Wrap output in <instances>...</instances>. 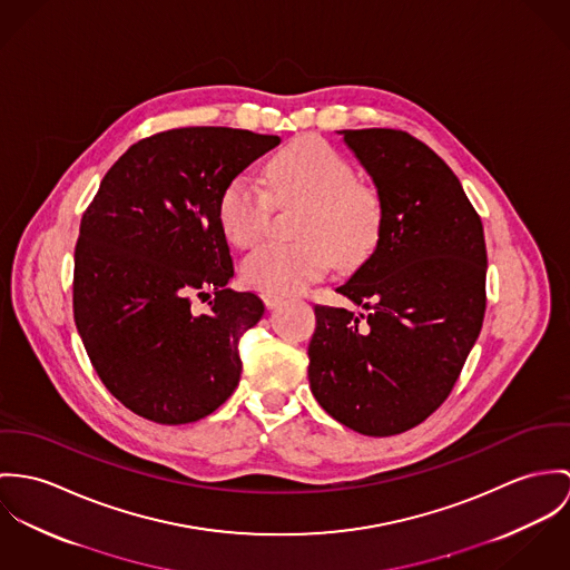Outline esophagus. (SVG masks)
<instances>
[{
  "mask_svg": "<svg viewBox=\"0 0 570 570\" xmlns=\"http://www.w3.org/2000/svg\"><path fill=\"white\" fill-rule=\"evenodd\" d=\"M262 302H264V306H266L268 311H273V308H277L279 304H284V297H277V295H262Z\"/></svg>",
  "mask_w": 570,
  "mask_h": 570,
  "instance_id": "esophagus-1",
  "label": "esophagus"
}]
</instances>
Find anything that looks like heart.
Masks as SVG:
<instances>
[{
  "mask_svg": "<svg viewBox=\"0 0 570 570\" xmlns=\"http://www.w3.org/2000/svg\"><path fill=\"white\" fill-rule=\"evenodd\" d=\"M268 191L254 177L236 175L218 196V227L236 247L255 245L273 203L299 200L295 243H268L247 255L240 275L264 295H295L336 259L356 264L374 252L382 225L379 194L358 184L352 164L327 141L302 137L282 148L264 170Z\"/></svg>",
  "mask_w": 570,
  "mask_h": 570,
  "instance_id": "obj_1",
  "label": "heart"
}]
</instances>
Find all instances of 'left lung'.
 I'll return each mask as SVG.
<instances>
[{"label": "left lung", "instance_id": "1", "mask_svg": "<svg viewBox=\"0 0 570 570\" xmlns=\"http://www.w3.org/2000/svg\"><path fill=\"white\" fill-rule=\"evenodd\" d=\"M382 205L374 254L336 288L365 313L315 306L308 379L336 422L389 438L442 406L485 315L483 225L454 173L404 130H338Z\"/></svg>", "mask_w": 570, "mask_h": 570}]
</instances>
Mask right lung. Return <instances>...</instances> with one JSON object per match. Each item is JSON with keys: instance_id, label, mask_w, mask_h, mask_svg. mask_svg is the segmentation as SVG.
Returning <instances> with one entry per match:
<instances>
[{"instance_id": "add662e5", "label": "right lung", "mask_w": 570, "mask_h": 570, "mask_svg": "<svg viewBox=\"0 0 570 570\" xmlns=\"http://www.w3.org/2000/svg\"><path fill=\"white\" fill-rule=\"evenodd\" d=\"M277 144L243 128L157 132L111 166L82 214L73 321L105 386L150 422H196L240 382L238 343L264 304L227 288L216 209L225 184ZM207 289L210 311L191 314L189 295Z\"/></svg>"}]
</instances>
